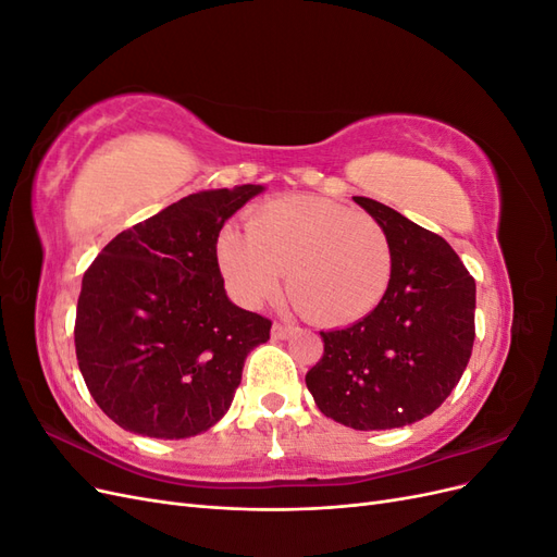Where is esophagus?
Returning a JSON list of instances; mask_svg holds the SVG:
<instances>
[{
  "instance_id": "1",
  "label": "esophagus",
  "mask_w": 557,
  "mask_h": 557,
  "mask_svg": "<svg viewBox=\"0 0 557 557\" xmlns=\"http://www.w3.org/2000/svg\"><path fill=\"white\" fill-rule=\"evenodd\" d=\"M293 332H295L293 325H285V323H274L272 325V336H274V339H288Z\"/></svg>"
}]
</instances>
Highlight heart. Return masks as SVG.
I'll use <instances>...</instances> for the list:
<instances>
[{
	"label": "heart",
	"mask_w": 557,
	"mask_h": 557,
	"mask_svg": "<svg viewBox=\"0 0 557 557\" xmlns=\"http://www.w3.org/2000/svg\"><path fill=\"white\" fill-rule=\"evenodd\" d=\"M218 264L244 307L274 297L288 272L295 305L325 325L369 315L393 281L391 239L374 218L311 195L269 201L250 215L248 234L223 230Z\"/></svg>",
	"instance_id": "1"
}]
</instances>
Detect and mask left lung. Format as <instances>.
Segmentation results:
<instances>
[{
	"label": "left lung",
	"mask_w": 557,
	"mask_h": 557,
	"mask_svg": "<svg viewBox=\"0 0 557 557\" xmlns=\"http://www.w3.org/2000/svg\"><path fill=\"white\" fill-rule=\"evenodd\" d=\"M385 230L393 281L381 305L344 330L320 332L309 369L315 407L352 430H393L440 409L474 346L476 283L440 234L369 197H352Z\"/></svg>",
	"instance_id": "obj_1"
}]
</instances>
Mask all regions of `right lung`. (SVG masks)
<instances>
[{
	"label": "right lung",
	"mask_w": 557,
	"mask_h": 557,
	"mask_svg": "<svg viewBox=\"0 0 557 557\" xmlns=\"http://www.w3.org/2000/svg\"><path fill=\"white\" fill-rule=\"evenodd\" d=\"M262 185L201 190L117 234L83 274L76 360L115 425L188 440L221 420L272 320L232 305L218 234Z\"/></svg>",
	"instance_id": "1"
}]
</instances>
